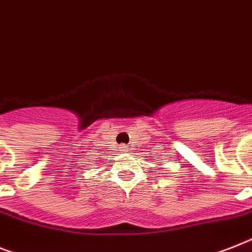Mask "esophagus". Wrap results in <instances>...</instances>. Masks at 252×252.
<instances>
[{"label":"esophagus","mask_w":252,"mask_h":252,"mask_svg":"<svg viewBox=\"0 0 252 252\" xmlns=\"http://www.w3.org/2000/svg\"><path fill=\"white\" fill-rule=\"evenodd\" d=\"M126 145H120V149H123V151H124V150H126Z\"/></svg>","instance_id":"esophagus-1"}]
</instances>
